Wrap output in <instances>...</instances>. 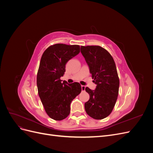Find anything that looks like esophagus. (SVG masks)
Instances as JSON below:
<instances>
[{
    "label": "esophagus",
    "instance_id": "obj_1",
    "mask_svg": "<svg viewBox=\"0 0 153 153\" xmlns=\"http://www.w3.org/2000/svg\"><path fill=\"white\" fill-rule=\"evenodd\" d=\"M81 87H82V91H85V87L84 85H82V86H81Z\"/></svg>",
    "mask_w": 153,
    "mask_h": 153
}]
</instances>
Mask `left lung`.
I'll use <instances>...</instances> for the list:
<instances>
[{"mask_svg":"<svg viewBox=\"0 0 153 153\" xmlns=\"http://www.w3.org/2000/svg\"><path fill=\"white\" fill-rule=\"evenodd\" d=\"M80 49L97 85L94 91L85 88L90 96L85 103V112L94 119H103L112 112L119 94L116 66L112 55L100 46H81Z\"/></svg>","mask_w":153,"mask_h":153,"instance_id":"8db88e82","label":"left lung"}]
</instances>
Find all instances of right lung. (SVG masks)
Here are the masks:
<instances>
[{
  "mask_svg": "<svg viewBox=\"0 0 153 153\" xmlns=\"http://www.w3.org/2000/svg\"><path fill=\"white\" fill-rule=\"evenodd\" d=\"M80 53V46L57 43L46 49L37 74L38 94L46 113L55 121H61L70 113V104L82 91L80 84H69L61 80L69 60Z\"/></svg>",
  "mask_w": 153,
  "mask_h": 153,
  "instance_id": "obj_1",
  "label": "right lung"
}]
</instances>
